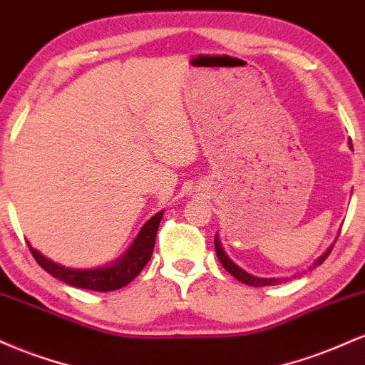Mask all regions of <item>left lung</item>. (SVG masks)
Listing matches in <instances>:
<instances>
[{
    "instance_id": "obj_1",
    "label": "left lung",
    "mask_w": 365,
    "mask_h": 365,
    "mask_svg": "<svg viewBox=\"0 0 365 365\" xmlns=\"http://www.w3.org/2000/svg\"><path fill=\"white\" fill-rule=\"evenodd\" d=\"M333 247H334V245H331L329 249L326 250V254L322 255V257L317 259L316 264H314V267L321 266V264L326 261V257H328V255L331 254V250H333ZM215 249H216L217 259H220V262L223 264L225 269L228 271V273L232 274L233 278H237L238 282L249 284V287H271V284H279V283H284V282H288V279H290V278H282V279H279V278H257V276H252V274L245 273V271L242 269V267H238L235 262L230 261L228 255H226L225 250L221 249L220 238H217V237H215Z\"/></svg>"
}]
</instances>
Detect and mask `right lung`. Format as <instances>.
Returning <instances> with one entry per match:
<instances>
[{
  "instance_id": "add662e5",
  "label": "right lung",
  "mask_w": 365,
  "mask_h": 365,
  "mask_svg": "<svg viewBox=\"0 0 365 365\" xmlns=\"http://www.w3.org/2000/svg\"><path fill=\"white\" fill-rule=\"evenodd\" d=\"M161 217L163 212H158L156 216L150 217L148 223L144 225V228L140 230L139 237L135 238V242L130 247L128 252L115 266L110 267H99V269H70V267H63L60 264L49 261L43 254L37 252L31 244L27 245L31 254L34 255L37 264L43 267L46 273L54 276V278L72 284V287L83 288V290L113 292L125 287L130 282H133L140 274V271L144 269L145 264L149 262L154 250V244H156V235Z\"/></svg>"
}]
</instances>
